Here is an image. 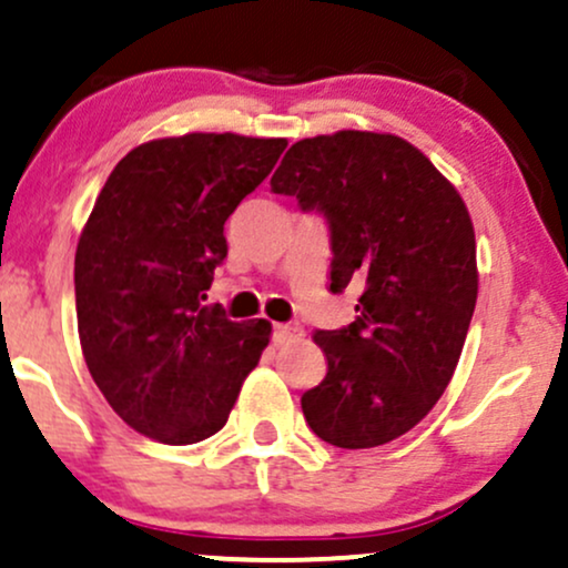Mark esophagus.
<instances>
[{
	"mask_svg": "<svg viewBox=\"0 0 568 568\" xmlns=\"http://www.w3.org/2000/svg\"><path fill=\"white\" fill-rule=\"evenodd\" d=\"M272 338H275V344H291V342H296V338H302V328H298V325H291V323H275Z\"/></svg>",
	"mask_w": 568,
	"mask_h": 568,
	"instance_id": "esophagus-1",
	"label": "esophagus"
}]
</instances>
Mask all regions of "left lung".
<instances>
[{
  "label": "left lung",
  "mask_w": 568,
  "mask_h": 568,
  "mask_svg": "<svg viewBox=\"0 0 568 568\" xmlns=\"http://www.w3.org/2000/svg\"><path fill=\"white\" fill-rule=\"evenodd\" d=\"M270 186L328 224L331 291L363 288L355 321L315 331L328 374L302 395L306 425L338 448L400 438L446 393L473 321L465 202L419 149L366 130L296 141Z\"/></svg>",
  "instance_id": "1"
}]
</instances>
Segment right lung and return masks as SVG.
Returning a JSON list of instances; mask_svg holds the SVG:
<instances>
[{"label": "right lung", "instance_id": "right-lung-1", "mask_svg": "<svg viewBox=\"0 0 568 568\" xmlns=\"http://www.w3.org/2000/svg\"><path fill=\"white\" fill-rule=\"evenodd\" d=\"M288 146L285 139L189 133L116 162L74 258L77 328L90 376L122 422L171 446L230 419L272 323L205 306L224 264V224Z\"/></svg>", "mask_w": 568, "mask_h": 568}]
</instances>
